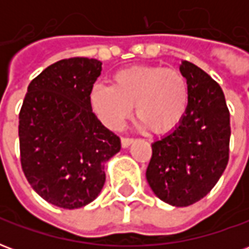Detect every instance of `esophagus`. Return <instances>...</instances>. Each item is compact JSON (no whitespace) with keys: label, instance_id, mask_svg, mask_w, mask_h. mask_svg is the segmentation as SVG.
<instances>
[{"label":"esophagus","instance_id":"esophagus-1","mask_svg":"<svg viewBox=\"0 0 249 249\" xmlns=\"http://www.w3.org/2000/svg\"><path fill=\"white\" fill-rule=\"evenodd\" d=\"M133 142V139H130V137H121V145L123 148H128Z\"/></svg>","mask_w":249,"mask_h":249}]
</instances>
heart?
<instances>
[{
	"instance_id": "heart-1",
	"label": "heart",
	"mask_w": 249,
	"mask_h": 249,
	"mask_svg": "<svg viewBox=\"0 0 249 249\" xmlns=\"http://www.w3.org/2000/svg\"><path fill=\"white\" fill-rule=\"evenodd\" d=\"M113 82H94L88 97L93 113L109 129H119L133 104L140 124L155 133L172 130L187 113L189 87L178 69L133 66L117 71Z\"/></svg>"
}]
</instances>
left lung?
I'll return each instance as SVG.
<instances>
[{
	"mask_svg": "<svg viewBox=\"0 0 249 249\" xmlns=\"http://www.w3.org/2000/svg\"><path fill=\"white\" fill-rule=\"evenodd\" d=\"M189 87L181 123L152 144L146 180L157 197L173 207L192 205L219 181L230 159V110L208 73L189 61L180 65Z\"/></svg>",
	"mask_w": 249,
	"mask_h": 249,
	"instance_id": "1",
	"label": "left lung"
}]
</instances>
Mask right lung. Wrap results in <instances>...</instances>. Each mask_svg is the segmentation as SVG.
<instances>
[{
  "label": "right lung",
  "mask_w": 249,
  "mask_h": 249,
  "mask_svg": "<svg viewBox=\"0 0 249 249\" xmlns=\"http://www.w3.org/2000/svg\"><path fill=\"white\" fill-rule=\"evenodd\" d=\"M103 62L73 57L32 80L19 110V153L25 178L48 203L65 209L92 203L105 183V162L121 149L89 105Z\"/></svg>",
  "instance_id": "1"
}]
</instances>
